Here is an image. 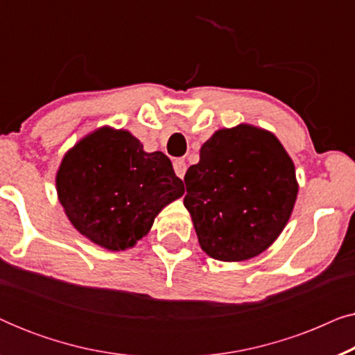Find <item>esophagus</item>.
Returning <instances> with one entry per match:
<instances>
[{
	"label": "esophagus",
	"mask_w": 355,
	"mask_h": 355,
	"mask_svg": "<svg viewBox=\"0 0 355 355\" xmlns=\"http://www.w3.org/2000/svg\"><path fill=\"white\" fill-rule=\"evenodd\" d=\"M173 168H174V173H176V176L178 178H184V174H186V171H187V164H186V162H184V159H174V163H173Z\"/></svg>",
	"instance_id": "obj_1"
}]
</instances>
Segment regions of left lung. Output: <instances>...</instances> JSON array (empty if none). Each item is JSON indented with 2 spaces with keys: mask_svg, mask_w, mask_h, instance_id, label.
Returning <instances> with one entry per match:
<instances>
[{
  "mask_svg": "<svg viewBox=\"0 0 355 355\" xmlns=\"http://www.w3.org/2000/svg\"><path fill=\"white\" fill-rule=\"evenodd\" d=\"M184 182V205L200 247L223 261L247 260L268 249L284 230L299 189L279 140L249 124L213 134Z\"/></svg>",
  "mask_w": 355,
  "mask_h": 355,
  "instance_id": "8db88e82",
  "label": "left lung"
}]
</instances>
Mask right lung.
<instances>
[{"mask_svg": "<svg viewBox=\"0 0 355 355\" xmlns=\"http://www.w3.org/2000/svg\"><path fill=\"white\" fill-rule=\"evenodd\" d=\"M56 187L76 230L108 250L132 247L162 208L184 193L166 155L144 152L132 134L110 128L66 153Z\"/></svg>", "mask_w": 355, "mask_h": 355, "instance_id": "right-lung-1", "label": "right lung"}]
</instances>
